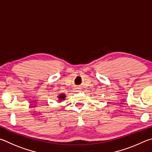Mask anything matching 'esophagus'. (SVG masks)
<instances>
[{"mask_svg":"<svg viewBox=\"0 0 152 152\" xmlns=\"http://www.w3.org/2000/svg\"><path fill=\"white\" fill-rule=\"evenodd\" d=\"M75 89L77 90V91H79V87H77V88H76Z\"/></svg>","mask_w":152,"mask_h":152,"instance_id":"esophagus-1","label":"esophagus"}]
</instances>
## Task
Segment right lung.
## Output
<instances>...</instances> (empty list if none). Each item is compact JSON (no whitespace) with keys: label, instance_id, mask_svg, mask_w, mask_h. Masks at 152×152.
Returning a JSON list of instances; mask_svg holds the SVG:
<instances>
[{"label":"right lung","instance_id":"1","mask_svg":"<svg viewBox=\"0 0 152 152\" xmlns=\"http://www.w3.org/2000/svg\"><path fill=\"white\" fill-rule=\"evenodd\" d=\"M59 99L60 100H63V99H64L65 98V95H64V94H61L60 95V96H59Z\"/></svg>","mask_w":152,"mask_h":152}]
</instances>
